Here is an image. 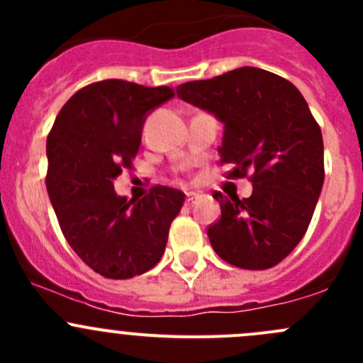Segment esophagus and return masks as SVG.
Returning a JSON list of instances; mask_svg holds the SVG:
<instances>
[{
	"instance_id": "esophagus-1",
	"label": "esophagus",
	"mask_w": 363,
	"mask_h": 363,
	"mask_svg": "<svg viewBox=\"0 0 363 363\" xmlns=\"http://www.w3.org/2000/svg\"><path fill=\"white\" fill-rule=\"evenodd\" d=\"M196 199H199V195H196V193H186L184 203L186 205H193V203H195Z\"/></svg>"
}]
</instances>
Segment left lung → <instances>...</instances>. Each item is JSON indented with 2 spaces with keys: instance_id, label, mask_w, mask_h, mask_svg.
<instances>
[{
  "instance_id": "8db88e82",
  "label": "left lung",
  "mask_w": 363,
  "mask_h": 363,
  "mask_svg": "<svg viewBox=\"0 0 363 363\" xmlns=\"http://www.w3.org/2000/svg\"><path fill=\"white\" fill-rule=\"evenodd\" d=\"M177 96L225 124L219 161L235 164L228 179L252 182L250 199L214 193L212 250L239 269L277 265L302 240L323 188V137L307 101L290 80L255 67L181 84Z\"/></svg>"
}]
</instances>
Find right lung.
<instances>
[{
    "label": "right lung",
    "instance_id": "add662e5",
    "mask_svg": "<svg viewBox=\"0 0 363 363\" xmlns=\"http://www.w3.org/2000/svg\"><path fill=\"white\" fill-rule=\"evenodd\" d=\"M174 96L167 86L119 79L77 91L47 137V191L61 232L86 265L108 279H130L160 262L184 193L155 186L128 200L113 179L133 168L149 112Z\"/></svg>",
    "mask_w": 363,
    "mask_h": 363
}]
</instances>
